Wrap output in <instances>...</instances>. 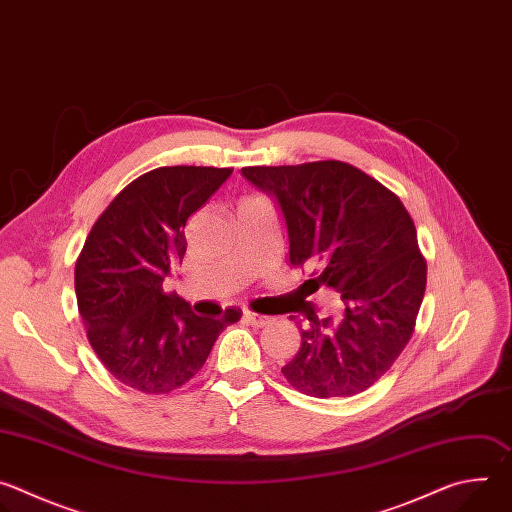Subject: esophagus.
I'll use <instances>...</instances> for the list:
<instances>
[{
	"mask_svg": "<svg viewBox=\"0 0 512 512\" xmlns=\"http://www.w3.org/2000/svg\"><path fill=\"white\" fill-rule=\"evenodd\" d=\"M243 318H245V322L247 324H251V326H265V324H269L271 322V318H267V316H261V314H255V312H243Z\"/></svg>",
	"mask_w": 512,
	"mask_h": 512,
	"instance_id": "1",
	"label": "esophagus"
}]
</instances>
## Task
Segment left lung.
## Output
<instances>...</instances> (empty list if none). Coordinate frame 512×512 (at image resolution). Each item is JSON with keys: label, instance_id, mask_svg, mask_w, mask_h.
Wrapping results in <instances>:
<instances>
[{"label": "left lung", "instance_id": "1", "mask_svg": "<svg viewBox=\"0 0 512 512\" xmlns=\"http://www.w3.org/2000/svg\"><path fill=\"white\" fill-rule=\"evenodd\" d=\"M241 174L269 194L285 221L287 261L320 267L306 288L340 294V316H298L302 346L281 369L300 393L330 399L369 389L411 338L425 294V259L403 202L358 168L328 160L255 166ZM305 287V283H304Z\"/></svg>", "mask_w": 512, "mask_h": 512}]
</instances>
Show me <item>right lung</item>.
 <instances>
[{"mask_svg": "<svg viewBox=\"0 0 512 512\" xmlns=\"http://www.w3.org/2000/svg\"><path fill=\"white\" fill-rule=\"evenodd\" d=\"M231 168L170 166L133 180L99 216L75 267L79 314L105 369L141 393H170L206 362L241 318L196 316L164 281L186 255L188 218Z\"/></svg>", "mask_w": 512, "mask_h": 512, "instance_id": "add662e5", "label": "right lung"}]
</instances>
